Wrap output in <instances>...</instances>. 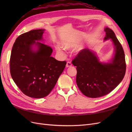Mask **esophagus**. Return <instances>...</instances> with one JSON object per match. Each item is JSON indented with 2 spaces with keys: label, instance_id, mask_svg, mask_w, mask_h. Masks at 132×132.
I'll use <instances>...</instances> for the list:
<instances>
[{
  "label": "esophagus",
  "instance_id": "1",
  "mask_svg": "<svg viewBox=\"0 0 132 132\" xmlns=\"http://www.w3.org/2000/svg\"><path fill=\"white\" fill-rule=\"evenodd\" d=\"M71 65H72V64H71V63L70 62H67V64H66V67H71Z\"/></svg>",
  "mask_w": 132,
  "mask_h": 132
}]
</instances>
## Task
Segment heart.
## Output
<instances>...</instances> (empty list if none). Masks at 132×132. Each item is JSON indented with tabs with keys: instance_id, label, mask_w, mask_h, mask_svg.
<instances>
[{
	"instance_id": "1",
	"label": "heart",
	"mask_w": 132,
	"mask_h": 132,
	"mask_svg": "<svg viewBox=\"0 0 132 132\" xmlns=\"http://www.w3.org/2000/svg\"><path fill=\"white\" fill-rule=\"evenodd\" d=\"M63 46H64V47L65 48L69 49V48H70L77 47V45L75 43H64ZM56 50L59 53H62V49L60 47H56Z\"/></svg>"
}]
</instances>
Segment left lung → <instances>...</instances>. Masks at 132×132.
Here are the masks:
<instances>
[{"label":"left lung","instance_id":"8db88e82","mask_svg":"<svg viewBox=\"0 0 132 132\" xmlns=\"http://www.w3.org/2000/svg\"><path fill=\"white\" fill-rule=\"evenodd\" d=\"M104 40L111 39L115 49L114 56L110 63L100 62L96 55L88 48L81 50L73 59L77 67L76 81L81 93L90 98H97L109 94L123 80L126 70L125 52L114 32L105 29Z\"/></svg>","mask_w":132,"mask_h":132}]
</instances>
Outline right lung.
<instances>
[{"mask_svg": "<svg viewBox=\"0 0 132 132\" xmlns=\"http://www.w3.org/2000/svg\"><path fill=\"white\" fill-rule=\"evenodd\" d=\"M45 30H31L16 38L10 59V74L22 93L34 98H43L54 88L67 62L51 57L53 50L45 44L37 42L42 39ZM36 45L34 51L31 46Z\"/></svg>", "mask_w": 132, "mask_h": 132, "instance_id": "1", "label": "right lung"}]
</instances>
